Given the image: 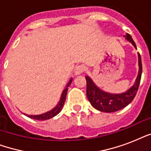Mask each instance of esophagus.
<instances>
[{
	"mask_svg": "<svg viewBox=\"0 0 151 151\" xmlns=\"http://www.w3.org/2000/svg\"><path fill=\"white\" fill-rule=\"evenodd\" d=\"M85 70V67L83 66H78L75 68V70H74V73L75 75H80L84 72Z\"/></svg>",
	"mask_w": 151,
	"mask_h": 151,
	"instance_id": "esophagus-1",
	"label": "esophagus"
}]
</instances>
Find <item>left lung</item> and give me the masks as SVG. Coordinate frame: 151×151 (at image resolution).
Masks as SVG:
<instances>
[{"label": "left lung", "mask_w": 151, "mask_h": 151, "mask_svg": "<svg viewBox=\"0 0 151 151\" xmlns=\"http://www.w3.org/2000/svg\"><path fill=\"white\" fill-rule=\"evenodd\" d=\"M126 40L130 41L132 45L136 48V45L134 41L132 38L130 34H127L124 35ZM139 59V73L136 78V82L128 91L121 94H112L108 92H103L96 85L89 77H85L87 82V88H86V95L90 103L96 110L106 113H112L122 110L136 96L139 86L141 80L142 75V62L139 53H138Z\"/></svg>", "instance_id": "left-lung-1"}]
</instances>
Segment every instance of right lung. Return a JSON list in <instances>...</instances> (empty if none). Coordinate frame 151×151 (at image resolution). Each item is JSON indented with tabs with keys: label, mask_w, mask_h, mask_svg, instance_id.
<instances>
[{
	"label": "right lung",
	"mask_w": 151,
	"mask_h": 151,
	"mask_svg": "<svg viewBox=\"0 0 151 151\" xmlns=\"http://www.w3.org/2000/svg\"><path fill=\"white\" fill-rule=\"evenodd\" d=\"M71 82H72V78L70 80L68 84L66 85V88L63 91V93H62L61 97H60V99H59L58 104H57V105L55 106L52 110H51L50 111H48V112H46L45 113V114H40V115H29V114H24L27 115V117H29V118L38 120V121H45V120L50 119V118H52V117L56 116V115L58 114L60 111H61L62 108H63V106L65 100H66V93H67L68 87L70 86Z\"/></svg>",
	"instance_id": "obj_1"
}]
</instances>
